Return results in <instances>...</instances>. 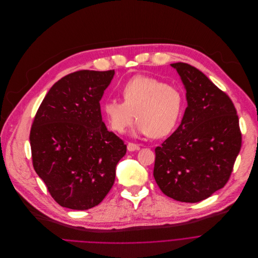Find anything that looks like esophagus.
I'll return each mask as SVG.
<instances>
[{
  "mask_svg": "<svg viewBox=\"0 0 258 258\" xmlns=\"http://www.w3.org/2000/svg\"><path fill=\"white\" fill-rule=\"evenodd\" d=\"M127 148L129 151H134V150H138L140 148V146L136 143H132V142H128L127 144Z\"/></svg>",
  "mask_w": 258,
  "mask_h": 258,
  "instance_id": "1",
  "label": "esophagus"
}]
</instances>
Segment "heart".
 Segmentation results:
<instances>
[{"mask_svg": "<svg viewBox=\"0 0 258 258\" xmlns=\"http://www.w3.org/2000/svg\"><path fill=\"white\" fill-rule=\"evenodd\" d=\"M120 91L124 102L108 98L102 105V113L114 131L124 133L135 116L136 130L154 138L169 135L178 125L184 108L179 88L158 78L136 75L127 80Z\"/></svg>", "mask_w": 258, "mask_h": 258, "instance_id": "heart-1", "label": "heart"}]
</instances>
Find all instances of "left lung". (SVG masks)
Here are the masks:
<instances>
[{
    "label": "left lung",
    "instance_id": "8db88e82",
    "mask_svg": "<svg viewBox=\"0 0 258 258\" xmlns=\"http://www.w3.org/2000/svg\"><path fill=\"white\" fill-rule=\"evenodd\" d=\"M188 106L178 129L156 147L153 177L162 192L199 202L223 188L241 149L242 134L229 95L195 67L175 63Z\"/></svg>",
    "mask_w": 258,
    "mask_h": 258
}]
</instances>
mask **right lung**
<instances>
[{"instance_id": "obj_1", "label": "right lung", "mask_w": 258, "mask_h": 258, "mask_svg": "<svg viewBox=\"0 0 258 258\" xmlns=\"http://www.w3.org/2000/svg\"><path fill=\"white\" fill-rule=\"evenodd\" d=\"M114 70H80L57 81L33 119L32 165L63 208L96 207L112 189L127 146L102 122L99 100Z\"/></svg>"}]
</instances>
